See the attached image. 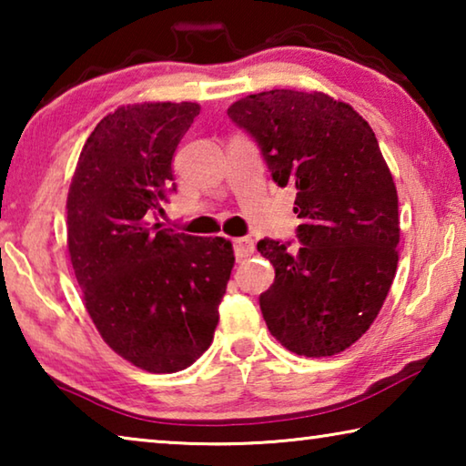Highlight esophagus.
<instances>
[{
  "label": "esophagus",
  "mask_w": 466,
  "mask_h": 466,
  "mask_svg": "<svg viewBox=\"0 0 466 466\" xmlns=\"http://www.w3.org/2000/svg\"><path fill=\"white\" fill-rule=\"evenodd\" d=\"M232 244H234V255L238 261H242V258H247L255 252V242H252V238H234Z\"/></svg>",
  "instance_id": "esophagus-1"
}]
</instances>
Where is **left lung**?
I'll use <instances>...</instances> for the list:
<instances>
[{
  "instance_id": "8db88e82",
  "label": "left lung",
  "mask_w": 466,
  "mask_h": 466,
  "mask_svg": "<svg viewBox=\"0 0 466 466\" xmlns=\"http://www.w3.org/2000/svg\"><path fill=\"white\" fill-rule=\"evenodd\" d=\"M228 116L296 187L291 242L258 240L275 269L258 298L271 335L306 358L341 353L380 312L399 263V197L368 121L322 92L250 94Z\"/></svg>"
}]
</instances>
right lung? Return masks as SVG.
Wrapping results in <instances>:
<instances>
[{"label":"right lung","mask_w":466,"mask_h":466,"mask_svg":"<svg viewBox=\"0 0 466 466\" xmlns=\"http://www.w3.org/2000/svg\"><path fill=\"white\" fill-rule=\"evenodd\" d=\"M195 102H144L106 115L82 147L67 195V248L105 343L146 372L172 374L208 351L234 267L232 242L160 224L177 191L172 156Z\"/></svg>","instance_id":"obj_1"}]
</instances>
